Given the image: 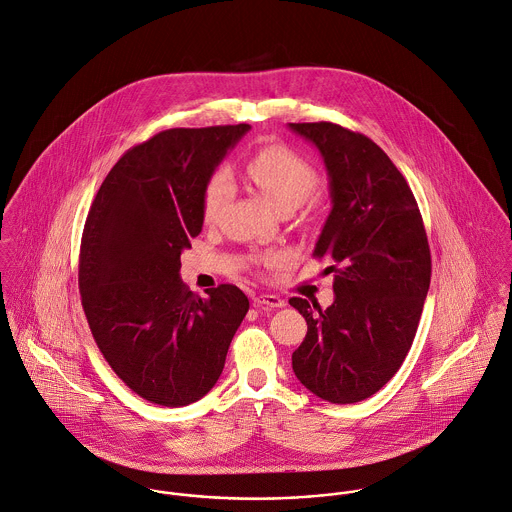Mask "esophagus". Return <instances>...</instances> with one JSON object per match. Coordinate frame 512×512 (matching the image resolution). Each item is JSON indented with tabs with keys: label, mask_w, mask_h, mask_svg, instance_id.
Wrapping results in <instances>:
<instances>
[{
	"label": "esophagus",
	"mask_w": 512,
	"mask_h": 512,
	"mask_svg": "<svg viewBox=\"0 0 512 512\" xmlns=\"http://www.w3.org/2000/svg\"><path fill=\"white\" fill-rule=\"evenodd\" d=\"M254 304L262 306V308H282L284 300L274 296V294H260V296L254 298Z\"/></svg>",
	"instance_id": "esophagus-1"
}]
</instances>
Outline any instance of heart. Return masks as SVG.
Returning a JSON list of instances; mask_svg holds the SVG:
<instances>
[{"label": "heart", "mask_w": 512, "mask_h": 512, "mask_svg": "<svg viewBox=\"0 0 512 512\" xmlns=\"http://www.w3.org/2000/svg\"><path fill=\"white\" fill-rule=\"evenodd\" d=\"M246 176L280 212H292L308 200L318 186L314 167L284 145H266L252 153L244 163ZM232 192L230 174L224 169L212 172L202 188V218L206 224L216 222ZM270 256L268 260H276Z\"/></svg>", "instance_id": "obj_1"}]
</instances>
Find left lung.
I'll use <instances>...</instances> for the list:
<instances>
[{
    "label": "left lung",
    "instance_id": "8db88e82",
    "mask_svg": "<svg viewBox=\"0 0 512 512\" xmlns=\"http://www.w3.org/2000/svg\"><path fill=\"white\" fill-rule=\"evenodd\" d=\"M288 127L324 159L332 210L314 256L336 262L330 308L290 300L308 322L292 367L314 395L357 403L377 393L411 349L431 282L425 226L407 180L371 139L326 121Z\"/></svg>",
    "mask_w": 512,
    "mask_h": 512
}]
</instances>
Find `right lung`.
<instances>
[{
    "label": "right lung",
    "instance_id": "obj_1",
    "mask_svg": "<svg viewBox=\"0 0 512 512\" xmlns=\"http://www.w3.org/2000/svg\"><path fill=\"white\" fill-rule=\"evenodd\" d=\"M250 125L169 129L103 180L81 238V304L103 357L143 399L182 407L218 381L250 302L232 284L192 294L180 254L202 230V188Z\"/></svg>",
    "mask_w": 512,
    "mask_h": 512
}]
</instances>
